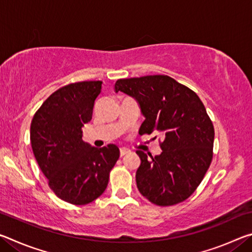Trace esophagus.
I'll return each instance as SVG.
<instances>
[{
	"mask_svg": "<svg viewBox=\"0 0 252 252\" xmlns=\"http://www.w3.org/2000/svg\"><path fill=\"white\" fill-rule=\"evenodd\" d=\"M127 153H130L129 149H126V148H121V149H120V156H121V157L127 155Z\"/></svg>",
	"mask_w": 252,
	"mask_h": 252,
	"instance_id": "34e87169",
	"label": "esophagus"
}]
</instances>
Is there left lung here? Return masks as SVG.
Masks as SVG:
<instances>
[{"instance_id":"obj_1","label":"left lung","mask_w":252,"mask_h":252,"mask_svg":"<svg viewBox=\"0 0 252 252\" xmlns=\"http://www.w3.org/2000/svg\"><path fill=\"white\" fill-rule=\"evenodd\" d=\"M138 101L146 118L140 134L158 131L163 135L161 155H136V187L157 206L185 201L201 183L213 157L215 129L202 101L186 85L168 75L120 79L114 85Z\"/></svg>"}]
</instances>
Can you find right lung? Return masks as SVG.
Returning a JSON list of instances; mask_svg holds the SVG:
<instances>
[{
    "label": "right lung",
    "mask_w": 252,
    "mask_h": 252,
    "mask_svg": "<svg viewBox=\"0 0 252 252\" xmlns=\"http://www.w3.org/2000/svg\"><path fill=\"white\" fill-rule=\"evenodd\" d=\"M102 81L67 84L52 93L31 122L30 139L37 164L51 190L64 201L82 206L104 192L110 171L120 157L116 144L94 148L82 140L92 119Z\"/></svg>",
    "instance_id": "right-lung-1"
}]
</instances>
